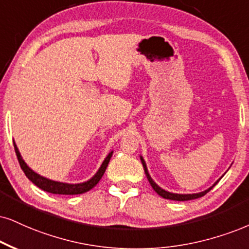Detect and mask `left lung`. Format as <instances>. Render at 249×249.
<instances>
[{"label":"left lung","instance_id":"obj_1","mask_svg":"<svg viewBox=\"0 0 249 249\" xmlns=\"http://www.w3.org/2000/svg\"><path fill=\"white\" fill-rule=\"evenodd\" d=\"M141 161H142L143 167H144V172H145L146 178H148L150 185H151L153 190H155V192L157 193L158 195H160L161 197H164V198H166V199H173V201H189V199H195V198L202 197V196H204L208 192H210V190L213 189V187L216 186L217 183H218V181L220 180V179L217 180L216 182H214L213 185L210 187V188H208L207 190H204V192L196 193V194H176V193H170V192H167V190L160 188V187H159L157 183H156L155 181L152 180V178L150 177V174H149V172H148V168H146V164H145V161H144V159H143L142 156H141Z\"/></svg>","mask_w":249,"mask_h":249}]
</instances>
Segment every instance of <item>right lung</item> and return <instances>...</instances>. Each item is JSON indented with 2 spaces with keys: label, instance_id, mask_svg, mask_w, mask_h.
<instances>
[{
  "label": "right lung",
  "instance_id": "1",
  "mask_svg": "<svg viewBox=\"0 0 249 249\" xmlns=\"http://www.w3.org/2000/svg\"><path fill=\"white\" fill-rule=\"evenodd\" d=\"M14 146H15V151H16L18 161H19L21 170H23L24 173H25L27 179L32 181V182L35 183L36 187H39L40 189L45 190V192L52 193V194H59V195L83 194V193H87L90 189L93 188V187L99 182V180L101 179V177L104 176V173H105L106 167L108 166L110 157H112L113 155V151H110L108 155H107V157L105 158V160L103 161V164H101L99 170L97 171V173L94 174L90 180L85 181V182H82V183H66V182H59V181L50 180L47 179V178L41 177L40 174L36 173L33 170H31V168L27 166L26 162L24 161V159L21 158L19 150H18L16 143L15 142H14Z\"/></svg>",
  "mask_w": 249,
  "mask_h": 249
}]
</instances>
